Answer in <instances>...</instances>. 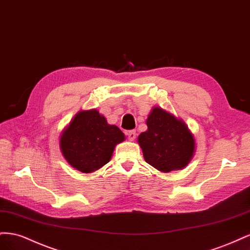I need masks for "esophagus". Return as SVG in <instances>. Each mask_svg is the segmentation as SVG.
I'll return each instance as SVG.
<instances>
[{
	"mask_svg": "<svg viewBox=\"0 0 250 250\" xmlns=\"http://www.w3.org/2000/svg\"><path fill=\"white\" fill-rule=\"evenodd\" d=\"M128 139H129L130 141H133L135 139V137H137V132H135V130H129L126 132Z\"/></svg>",
	"mask_w": 250,
	"mask_h": 250,
	"instance_id": "1",
	"label": "esophagus"
}]
</instances>
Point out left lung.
<instances>
[{
    "label": "left lung",
    "instance_id": "left-lung-1",
    "mask_svg": "<svg viewBox=\"0 0 250 250\" xmlns=\"http://www.w3.org/2000/svg\"><path fill=\"white\" fill-rule=\"evenodd\" d=\"M146 123L148 130L138 139L146 163L162 172L186 167L194 154L195 141L183 121L154 107Z\"/></svg>",
    "mask_w": 250,
    "mask_h": 250
}]
</instances>
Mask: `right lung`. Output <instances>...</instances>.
I'll return each mask as SVG.
<instances>
[{
  "mask_svg": "<svg viewBox=\"0 0 250 250\" xmlns=\"http://www.w3.org/2000/svg\"><path fill=\"white\" fill-rule=\"evenodd\" d=\"M124 133L96 109L80 111L60 138V149L73 168L83 173L96 171L106 165Z\"/></svg>",
  "mask_w": 250,
  "mask_h": 250,
  "instance_id": "add662e5",
  "label": "right lung"
}]
</instances>
